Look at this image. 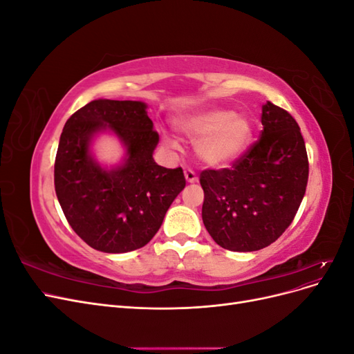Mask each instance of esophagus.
<instances>
[{
    "label": "esophagus",
    "mask_w": 354,
    "mask_h": 354,
    "mask_svg": "<svg viewBox=\"0 0 354 354\" xmlns=\"http://www.w3.org/2000/svg\"><path fill=\"white\" fill-rule=\"evenodd\" d=\"M185 177H186V180H187V183H196V181H198L196 173H195L194 169H190V168H186V169H185Z\"/></svg>",
    "instance_id": "1"
}]
</instances>
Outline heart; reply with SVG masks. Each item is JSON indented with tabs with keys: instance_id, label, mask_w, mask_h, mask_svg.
<instances>
[{
	"instance_id": "obj_1",
	"label": "heart",
	"mask_w": 354,
	"mask_h": 354,
	"mask_svg": "<svg viewBox=\"0 0 354 354\" xmlns=\"http://www.w3.org/2000/svg\"><path fill=\"white\" fill-rule=\"evenodd\" d=\"M183 131L196 143V153L209 167H226L238 160L252 140V124L248 116L230 109H208L177 121ZM169 146H176L168 140Z\"/></svg>"
}]
</instances>
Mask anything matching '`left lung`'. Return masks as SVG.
<instances>
[{"instance_id": "1", "label": "left lung", "mask_w": 354, "mask_h": 354, "mask_svg": "<svg viewBox=\"0 0 354 354\" xmlns=\"http://www.w3.org/2000/svg\"><path fill=\"white\" fill-rule=\"evenodd\" d=\"M261 137L232 168L205 169L202 220L221 248L259 251L273 243L292 223L301 203L308 159L297 121L267 102Z\"/></svg>"}]
</instances>
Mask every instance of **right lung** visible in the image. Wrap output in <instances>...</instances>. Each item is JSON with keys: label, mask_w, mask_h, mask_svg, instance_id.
Wrapping results in <instances>:
<instances>
[{"label": "right lung", "mask_w": 354, "mask_h": 354, "mask_svg": "<svg viewBox=\"0 0 354 354\" xmlns=\"http://www.w3.org/2000/svg\"><path fill=\"white\" fill-rule=\"evenodd\" d=\"M106 127L127 147L126 162L112 170L102 169L89 155L92 136ZM158 142L142 102L93 100L66 121L55 162V189L71 227L91 248L134 251L159 230L186 178L180 167L155 162Z\"/></svg>", "instance_id": "right-lung-1"}]
</instances>
